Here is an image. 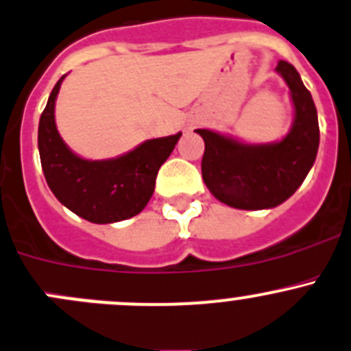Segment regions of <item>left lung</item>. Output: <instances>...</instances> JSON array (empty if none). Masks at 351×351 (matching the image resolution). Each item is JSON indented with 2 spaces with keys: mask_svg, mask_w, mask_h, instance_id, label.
<instances>
[{
  "mask_svg": "<svg viewBox=\"0 0 351 351\" xmlns=\"http://www.w3.org/2000/svg\"><path fill=\"white\" fill-rule=\"evenodd\" d=\"M276 71L290 87L295 121L276 144L248 145L216 132L195 130L204 138L202 178L217 200L237 209H271L297 192L319 149L317 110L295 66L281 60Z\"/></svg>",
  "mask_w": 351,
  "mask_h": 351,
  "instance_id": "left-lung-1",
  "label": "left lung"
}]
</instances>
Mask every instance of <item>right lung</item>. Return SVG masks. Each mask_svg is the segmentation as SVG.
<instances>
[{
	"label": "right lung",
	"mask_w": 351,
	"mask_h": 351,
	"mask_svg": "<svg viewBox=\"0 0 351 351\" xmlns=\"http://www.w3.org/2000/svg\"><path fill=\"white\" fill-rule=\"evenodd\" d=\"M63 78L64 75L51 90L37 135L47 185L63 206L90 223L128 219L147 206L159 168L173 152L182 132L144 142L117 159L87 161L78 158L61 141L54 123V101Z\"/></svg>",
	"instance_id": "right-lung-1"
}]
</instances>
